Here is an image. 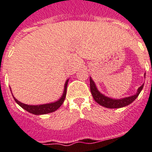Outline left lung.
Returning <instances> with one entry per match:
<instances>
[{
    "label": "left lung",
    "mask_w": 152,
    "mask_h": 152,
    "mask_svg": "<svg viewBox=\"0 0 152 152\" xmlns=\"http://www.w3.org/2000/svg\"><path fill=\"white\" fill-rule=\"evenodd\" d=\"M144 87V84L141 85V87L138 88V89L137 91L136 94L134 96H128V97L122 98V99H112V98L106 96L103 94H102L96 87V84L93 81L92 78L90 77V90H91L92 97L95 99V101L101 105L102 106H104L106 108H110V109H117V108H122L124 106H126L132 103L136 99L139 94L141 93V90Z\"/></svg>",
    "instance_id": "obj_1"
}]
</instances>
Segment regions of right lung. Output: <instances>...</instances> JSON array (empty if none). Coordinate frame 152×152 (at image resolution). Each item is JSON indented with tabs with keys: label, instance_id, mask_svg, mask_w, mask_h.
I'll return each instance as SVG.
<instances>
[{
	"label": "right lung",
	"instance_id": "obj_1",
	"mask_svg": "<svg viewBox=\"0 0 152 152\" xmlns=\"http://www.w3.org/2000/svg\"><path fill=\"white\" fill-rule=\"evenodd\" d=\"M68 81L69 79H67L66 82H65L64 88V92H63L62 96L57 101L54 102H50V103L42 104V105H28V104L22 103V102H19L18 99H16L14 97L13 95H12V96H13L15 101L21 107L23 108L24 110L28 111L30 113L35 114V115H42V114L50 113L54 112L57 109H59L60 106L63 104L64 101L65 97H66V93H67V83H68Z\"/></svg>",
	"mask_w": 152,
	"mask_h": 152
}]
</instances>
